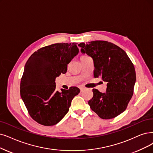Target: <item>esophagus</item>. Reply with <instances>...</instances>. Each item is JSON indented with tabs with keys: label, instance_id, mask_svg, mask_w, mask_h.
<instances>
[{
	"label": "esophagus",
	"instance_id": "34e87169",
	"mask_svg": "<svg viewBox=\"0 0 153 153\" xmlns=\"http://www.w3.org/2000/svg\"><path fill=\"white\" fill-rule=\"evenodd\" d=\"M87 90L86 88H85V87H80V91H81V92H83V91L84 90Z\"/></svg>",
	"mask_w": 153,
	"mask_h": 153
}]
</instances>
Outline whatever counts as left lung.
Instances as JSON below:
<instances>
[{
	"instance_id": "left-lung-1",
	"label": "left lung",
	"mask_w": 153,
	"mask_h": 153,
	"mask_svg": "<svg viewBox=\"0 0 153 153\" xmlns=\"http://www.w3.org/2000/svg\"><path fill=\"white\" fill-rule=\"evenodd\" d=\"M78 46L82 52L94 59V76L106 82L105 93L93 89L94 96L88 103L101 119H111L123 113L134 93L136 71L126 53L111 42L94 41Z\"/></svg>"
}]
</instances>
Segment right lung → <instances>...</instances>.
<instances>
[{
    "instance_id": "right-lung-1",
    "label": "right lung",
    "mask_w": 153,
    "mask_h": 153,
    "mask_svg": "<svg viewBox=\"0 0 153 153\" xmlns=\"http://www.w3.org/2000/svg\"><path fill=\"white\" fill-rule=\"evenodd\" d=\"M76 42L56 43L39 49L24 67L20 94L29 115L39 124L55 125L68 112L71 100L80 89L56 88L55 78L65 74L79 50Z\"/></svg>"
}]
</instances>
